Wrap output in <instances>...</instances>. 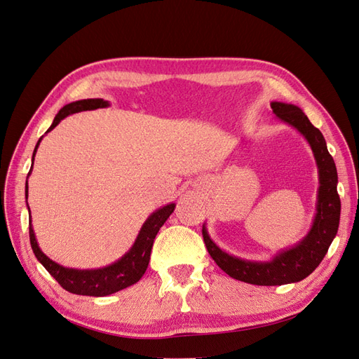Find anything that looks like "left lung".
<instances>
[{
  "label": "left lung",
  "mask_w": 359,
  "mask_h": 359,
  "mask_svg": "<svg viewBox=\"0 0 359 359\" xmlns=\"http://www.w3.org/2000/svg\"><path fill=\"white\" fill-rule=\"evenodd\" d=\"M271 108L281 121L294 127L311 144L320 172L316 215L312 228L303 240L288 250H283L269 262H251L231 256L220 250L203 226L204 243L217 266L238 281L255 285H283L299 283L311 275L325 257L333 243L340 222V198L337 194V170L333 156L327 149L323 133L312 126L299 106L272 102Z\"/></svg>",
  "instance_id": "obj_1"
}]
</instances>
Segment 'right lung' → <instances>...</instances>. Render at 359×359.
I'll return each instance as SVG.
<instances>
[{
    "instance_id": "add662e5",
    "label": "right lung",
    "mask_w": 359,
    "mask_h": 359,
    "mask_svg": "<svg viewBox=\"0 0 359 359\" xmlns=\"http://www.w3.org/2000/svg\"><path fill=\"white\" fill-rule=\"evenodd\" d=\"M109 103L103 99H84V100H76L69 104H65L63 108L59 111V114L55 116V121L50 126V130L55 128L65 116H68L75 112L81 111H91L97 108H106ZM43 137H39L34 155H32V164H34V156L38 149V144L41 142ZM32 171V167H31ZM28 172V176L31 175ZM25 195L26 200H28V180H26L25 187ZM176 204H167L163 208H158L156 211L146 219L143 226L136 238L135 244L128 250L118 262L109 264V266H104L100 269H71V268H63L62 264L53 262L48 259L41 248L38 247V243L35 240V233L32 229V224L29 223V240L31 247L35 257L38 262L43 264V266L48 271V273L55 278V280L69 293L79 294V296H95V297H103L109 296L116 291L127 288L133 284H136L140 278L143 276L144 271L148 269L149 259H151V250L154 245V240L163 226L165 220L170 217V215L175 211Z\"/></svg>"
}]
</instances>
